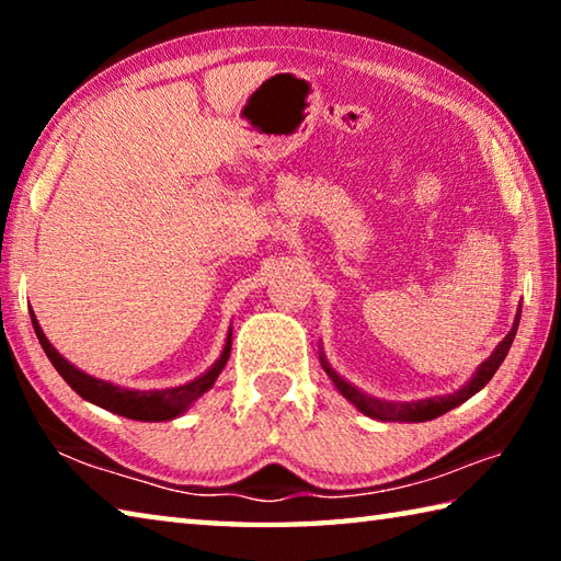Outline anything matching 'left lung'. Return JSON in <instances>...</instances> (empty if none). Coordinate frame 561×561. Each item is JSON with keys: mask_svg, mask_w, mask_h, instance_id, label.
<instances>
[{"mask_svg": "<svg viewBox=\"0 0 561 561\" xmlns=\"http://www.w3.org/2000/svg\"><path fill=\"white\" fill-rule=\"evenodd\" d=\"M519 317H522V307L517 309L515 321H512V329L510 334L500 341L495 346V351L482 360V364L474 368V374L470 376V381L465 383L458 391L450 393V396H435V398H423V401H383V398H376V396H368L356 388L354 383H348L344 376L334 371V366L329 364L327 356H324V348H319V360H321V368H324L327 376L331 378V383H334L336 391L346 398L348 403H354L360 413L368 415V417H376V421H388V423H425V421H433V417H438L443 413L453 411V408H458L460 403L468 401L478 391H482L490 383V378L495 376V371L500 368L502 360H505L507 351L512 346V341H515L517 334V327H519Z\"/></svg>", "mask_w": 561, "mask_h": 561, "instance_id": "left-lung-1", "label": "left lung"}]
</instances>
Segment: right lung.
<instances>
[{
    "instance_id": "1",
    "label": "right lung",
    "mask_w": 561,
    "mask_h": 561,
    "mask_svg": "<svg viewBox=\"0 0 561 561\" xmlns=\"http://www.w3.org/2000/svg\"><path fill=\"white\" fill-rule=\"evenodd\" d=\"M32 327L36 331V339L44 348V354L49 356L56 371L69 383L76 393H79L83 401H89L99 408H106V411L130 417V421H146V423H160V421H173V417L183 415L190 405H193L197 398L203 393L210 391L215 386L217 376L222 374V368L230 358V348H232V327L227 331L222 354L217 356L215 364L207 368L205 374H201L193 381H187L183 386H173V388H156V391H138V388H126V386H116L111 381H103V378L83 374L81 368H76L71 360H66L59 351L51 346V341L46 339V334L36 321L34 311H32Z\"/></svg>"
}]
</instances>
